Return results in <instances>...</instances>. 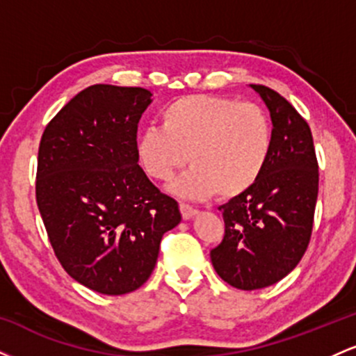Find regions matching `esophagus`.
Here are the masks:
<instances>
[{"label": "esophagus", "instance_id": "obj_1", "mask_svg": "<svg viewBox=\"0 0 356 356\" xmlns=\"http://www.w3.org/2000/svg\"><path fill=\"white\" fill-rule=\"evenodd\" d=\"M179 209H181L182 218L186 219V220L191 219V218H194L195 212H197V209H194V207L189 206V204H184V202H181V206H179Z\"/></svg>", "mask_w": 356, "mask_h": 356}]
</instances>
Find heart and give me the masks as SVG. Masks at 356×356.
Wrapping results in <instances>:
<instances>
[{"mask_svg":"<svg viewBox=\"0 0 356 356\" xmlns=\"http://www.w3.org/2000/svg\"><path fill=\"white\" fill-rule=\"evenodd\" d=\"M161 127L137 138L142 167L167 182L189 162L194 169L174 186L189 197L231 199L263 174L273 144L271 122L259 105L218 95H186L167 104Z\"/></svg>","mask_w":356,"mask_h":356,"instance_id":"obj_1","label":"heart"}]
</instances>
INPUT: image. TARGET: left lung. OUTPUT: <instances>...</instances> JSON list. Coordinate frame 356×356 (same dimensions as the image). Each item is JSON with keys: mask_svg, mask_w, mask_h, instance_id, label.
Here are the masks:
<instances>
[{"mask_svg": "<svg viewBox=\"0 0 356 356\" xmlns=\"http://www.w3.org/2000/svg\"><path fill=\"white\" fill-rule=\"evenodd\" d=\"M251 87L271 113V152L254 186L219 207L224 238L211 251L216 273L244 291L277 283L300 263L312 239L320 181L308 122L275 90Z\"/></svg>", "mask_w": 356, "mask_h": 356, "instance_id": "8db88e82", "label": "left lung"}]
</instances>
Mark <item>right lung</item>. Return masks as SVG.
<instances>
[{
  "label": "right lung",
  "mask_w": 356,
  "mask_h": 356,
  "mask_svg": "<svg viewBox=\"0 0 356 356\" xmlns=\"http://www.w3.org/2000/svg\"><path fill=\"white\" fill-rule=\"evenodd\" d=\"M152 93L92 85L44 129L36 204L65 271L102 295H125L152 275L162 236L181 222L175 199L138 165L137 127Z\"/></svg>",
  "instance_id": "1"
}]
</instances>
